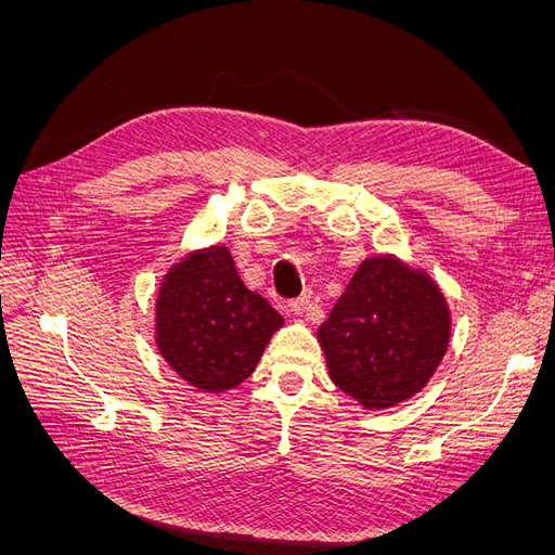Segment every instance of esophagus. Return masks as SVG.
Wrapping results in <instances>:
<instances>
[{
  "instance_id": "obj_1",
  "label": "esophagus",
  "mask_w": 555,
  "mask_h": 555,
  "mask_svg": "<svg viewBox=\"0 0 555 555\" xmlns=\"http://www.w3.org/2000/svg\"><path fill=\"white\" fill-rule=\"evenodd\" d=\"M308 306H310V296H308V294L289 300V310H292L294 314H304V312L308 310Z\"/></svg>"
}]
</instances>
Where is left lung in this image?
<instances>
[{"instance_id": "left-lung-1", "label": "left lung", "mask_w": 555, "mask_h": 555, "mask_svg": "<svg viewBox=\"0 0 555 555\" xmlns=\"http://www.w3.org/2000/svg\"><path fill=\"white\" fill-rule=\"evenodd\" d=\"M449 331L438 284L393 257H375L359 266L317 338L335 386L382 410L424 389Z\"/></svg>"}]
</instances>
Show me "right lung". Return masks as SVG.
Instances as JSON below:
<instances>
[{"mask_svg":"<svg viewBox=\"0 0 555 555\" xmlns=\"http://www.w3.org/2000/svg\"><path fill=\"white\" fill-rule=\"evenodd\" d=\"M282 314L245 287L229 249L194 251L164 278L157 298V345L196 389L227 391L247 379L282 326Z\"/></svg>","mask_w":555,"mask_h":555,"instance_id":"1","label":"right lung"}]
</instances>
